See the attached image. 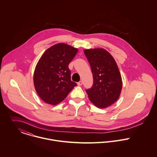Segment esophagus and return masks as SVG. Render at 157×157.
Returning <instances> with one entry per match:
<instances>
[{"label":"esophagus","mask_w":157,"mask_h":157,"mask_svg":"<svg viewBox=\"0 0 157 157\" xmlns=\"http://www.w3.org/2000/svg\"><path fill=\"white\" fill-rule=\"evenodd\" d=\"M77 84H78V86H82V81H80L78 82Z\"/></svg>","instance_id":"34e87169"}]
</instances>
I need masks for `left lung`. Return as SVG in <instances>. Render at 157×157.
<instances>
[{"instance_id": "left-lung-1", "label": "left lung", "mask_w": 157, "mask_h": 157, "mask_svg": "<svg viewBox=\"0 0 157 157\" xmlns=\"http://www.w3.org/2000/svg\"><path fill=\"white\" fill-rule=\"evenodd\" d=\"M94 77L93 87L86 90L90 101L100 109H105L119 98L123 81L118 67L113 57L102 48L84 50Z\"/></svg>"}]
</instances>
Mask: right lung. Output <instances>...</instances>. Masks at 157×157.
Listing matches in <instances>:
<instances>
[{"label": "right lung", "instance_id": "1", "mask_svg": "<svg viewBox=\"0 0 157 157\" xmlns=\"http://www.w3.org/2000/svg\"><path fill=\"white\" fill-rule=\"evenodd\" d=\"M78 49L63 43L48 48L37 63L33 75L35 90L40 99L50 105L61 102L76 83L71 81L68 64Z\"/></svg>", "mask_w": 157, "mask_h": 157}]
</instances>
